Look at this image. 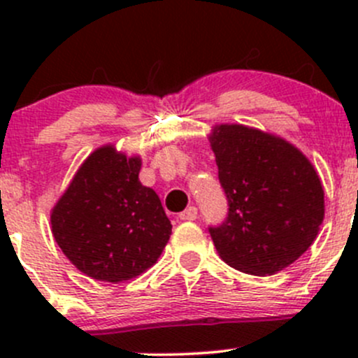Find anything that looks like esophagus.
Instances as JSON below:
<instances>
[{
    "mask_svg": "<svg viewBox=\"0 0 358 358\" xmlns=\"http://www.w3.org/2000/svg\"><path fill=\"white\" fill-rule=\"evenodd\" d=\"M178 218L182 220V222H192V220L197 218V208H196V206H189L185 211L180 213Z\"/></svg>",
    "mask_w": 358,
    "mask_h": 358,
    "instance_id": "obj_1",
    "label": "esophagus"
}]
</instances>
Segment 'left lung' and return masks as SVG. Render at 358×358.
Returning a JSON list of instances; mask_svg holds the SVG:
<instances>
[{
    "instance_id": "8db88e82",
    "label": "left lung",
    "mask_w": 358,
    "mask_h": 358,
    "mask_svg": "<svg viewBox=\"0 0 358 358\" xmlns=\"http://www.w3.org/2000/svg\"><path fill=\"white\" fill-rule=\"evenodd\" d=\"M229 201L222 225L209 227L225 263L273 275L306 251L324 220V189L312 162L280 136L243 124L209 135Z\"/></svg>"
}]
</instances>
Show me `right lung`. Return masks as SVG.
<instances>
[{"mask_svg":"<svg viewBox=\"0 0 358 358\" xmlns=\"http://www.w3.org/2000/svg\"><path fill=\"white\" fill-rule=\"evenodd\" d=\"M142 159L114 145L90 154L52 211V232L85 275L122 282L157 262L171 236L159 196L138 180Z\"/></svg>","mask_w":358,"mask_h":358,"instance_id":"1","label":"right lung"}]
</instances>
